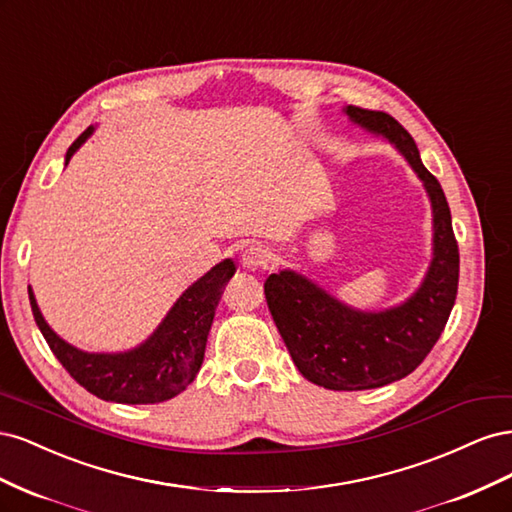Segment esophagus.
Masks as SVG:
<instances>
[{
	"instance_id": "1",
	"label": "esophagus",
	"mask_w": 512,
	"mask_h": 512,
	"mask_svg": "<svg viewBox=\"0 0 512 512\" xmlns=\"http://www.w3.org/2000/svg\"><path fill=\"white\" fill-rule=\"evenodd\" d=\"M241 262L247 269H267L271 265L269 247L260 243H250L241 254Z\"/></svg>"
}]
</instances>
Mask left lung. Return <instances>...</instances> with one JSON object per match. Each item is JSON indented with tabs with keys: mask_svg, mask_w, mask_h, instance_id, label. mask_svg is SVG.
Returning a JSON list of instances; mask_svg holds the SVG:
<instances>
[{
	"mask_svg": "<svg viewBox=\"0 0 512 512\" xmlns=\"http://www.w3.org/2000/svg\"><path fill=\"white\" fill-rule=\"evenodd\" d=\"M346 113L389 138L425 183L433 207V260L425 282L404 305L378 314L356 312L292 271L269 275L265 297L294 365L309 382L365 391L406 378L436 346L457 299L459 247L446 196L406 128L382 111L348 106Z\"/></svg>",
	"mask_w": 512,
	"mask_h": 512,
	"instance_id": "8db88e82",
	"label": "left lung"
}]
</instances>
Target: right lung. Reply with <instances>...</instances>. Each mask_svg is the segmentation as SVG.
<instances>
[{
  "instance_id": "1",
  "label": "right lung",
  "mask_w": 512,
  "mask_h": 512,
  "mask_svg": "<svg viewBox=\"0 0 512 512\" xmlns=\"http://www.w3.org/2000/svg\"><path fill=\"white\" fill-rule=\"evenodd\" d=\"M94 128H87L66 153V164ZM232 260H224L185 290L164 322L143 346L121 354H89L66 344L44 322L34 292L29 303L46 344L83 389L117 404H160L185 391L205 359L207 335L224 286L235 275Z\"/></svg>"
}]
</instances>
